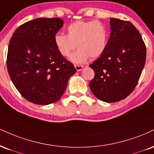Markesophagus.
<instances>
[{
  "label": "esophagus",
  "mask_w": 154,
  "mask_h": 154,
  "mask_svg": "<svg viewBox=\"0 0 154 154\" xmlns=\"http://www.w3.org/2000/svg\"><path fill=\"white\" fill-rule=\"evenodd\" d=\"M75 67L77 72L81 71V70L83 69V66L82 65H77V64H76V65H75Z\"/></svg>",
  "instance_id": "obj_1"
}]
</instances>
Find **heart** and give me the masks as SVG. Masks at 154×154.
Returning a JSON list of instances; mask_svg holds the SVG:
<instances>
[{
  "mask_svg": "<svg viewBox=\"0 0 154 154\" xmlns=\"http://www.w3.org/2000/svg\"><path fill=\"white\" fill-rule=\"evenodd\" d=\"M67 34L59 33L54 36V44L61 55L70 61L82 64L90 58L95 59L105 52L109 39V29L105 23L97 21H77L67 27Z\"/></svg>",
  "mask_w": 154,
  "mask_h": 154,
  "instance_id": "heart-1",
  "label": "heart"
}]
</instances>
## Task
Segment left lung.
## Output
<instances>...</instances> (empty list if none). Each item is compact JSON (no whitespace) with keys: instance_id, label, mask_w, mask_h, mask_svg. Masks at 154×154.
<instances>
[{"instance_id":"obj_1","label":"left lung","mask_w":154,"mask_h":154,"mask_svg":"<svg viewBox=\"0 0 154 154\" xmlns=\"http://www.w3.org/2000/svg\"><path fill=\"white\" fill-rule=\"evenodd\" d=\"M105 52L90 65L95 72L90 88L97 99L116 103L136 88L146 62V49L139 31L131 22L111 18Z\"/></svg>"}]
</instances>
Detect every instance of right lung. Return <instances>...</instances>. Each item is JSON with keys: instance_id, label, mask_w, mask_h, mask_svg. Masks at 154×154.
I'll use <instances>...</instances> for the list:
<instances>
[{"instance_id": "add662e5", "label": "right lung", "mask_w": 154, "mask_h": 154, "mask_svg": "<svg viewBox=\"0 0 154 154\" xmlns=\"http://www.w3.org/2000/svg\"><path fill=\"white\" fill-rule=\"evenodd\" d=\"M63 24L59 18L31 20L20 26L9 42V75L21 95L34 104L59 100L76 72L54 44L55 35Z\"/></svg>"}]
</instances>
